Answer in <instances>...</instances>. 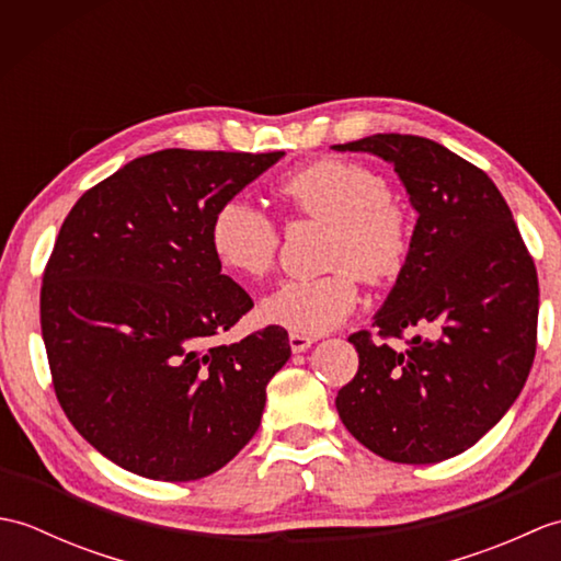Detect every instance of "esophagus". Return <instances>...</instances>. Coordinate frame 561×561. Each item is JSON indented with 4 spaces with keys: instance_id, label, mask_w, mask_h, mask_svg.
Returning <instances> with one entry per match:
<instances>
[{
    "instance_id": "obj_1",
    "label": "esophagus",
    "mask_w": 561,
    "mask_h": 561,
    "mask_svg": "<svg viewBox=\"0 0 561 561\" xmlns=\"http://www.w3.org/2000/svg\"><path fill=\"white\" fill-rule=\"evenodd\" d=\"M313 342H316L313 337H308V335H299V332H291V335H289V347H291V352H294V354L306 352L308 347H311Z\"/></svg>"
}]
</instances>
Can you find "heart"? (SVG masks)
Wrapping results in <instances>:
<instances>
[{
  "mask_svg": "<svg viewBox=\"0 0 561 561\" xmlns=\"http://www.w3.org/2000/svg\"><path fill=\"white\" fill-rule=\"evenodd\" d=\"M279 197L301 217L330 226L325 265L313 279L279 284L260 306L272 325L299 335H323L352 316L359 304V278L386 287L408 267L412 219L390 197L386 178L350 159H320L289 173ZM209 245L224 270L257 279L272 272L279 253V229L245 199H226L209 224Z\"/></svg>",
  "mask_w": 561,
  "mask_h": 561,
  "instance_id": "heart-1",
  "label": "heart"
}]
</instances>
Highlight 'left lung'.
I'll list each match as a JSON object with an SVG mask.
<instances>
[{
    "instance_id": "8db88e82",
    "label": "left lung",
    "mask_w": 561,
    "mask_h": 561,
    "mask_svg": "<svg viewBox=\"0 0 561 561\" xmlns=\"http://www.w3.org/2000/svg\"><path fill=\"white\" fill-rule=\"evenodd\" d=\"M335 149L390 161L420 214L376 332L350 335L359 371L337 392L340 420L386 460L453 458L478 444L526 386L538 344L535 262L492 178L438 141L371 135ZM408 329L417 332L410 341ZM390 339L409 347L392 348Z\"/></svg>"
}]
</instances>
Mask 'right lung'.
Listing matches in <instances>:
<instances>
[{
  "mask_svg": "<svg viewBox=\"0 0 561 561\" xmlns=\"http://www.w3.org/2000/svg\"><path fill=\"white\" fill-rule=\"evenodd\" d=\"M284 151L163 149L71 207L43 272L41 330L67 420L121 468L190 482L224 468L260 426L287 330L233 344L253 299L221 274L209 224Z\"/></svg>",
  "mask_w": 561,
  "mask_h": 561,
  "instance_id": "obj_1",
  "label": "right lung"
}]
</instances>
